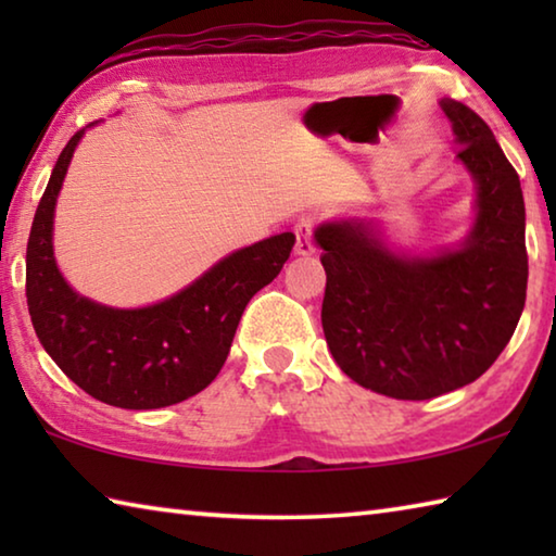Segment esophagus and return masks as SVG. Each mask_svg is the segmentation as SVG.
I'll return each mask as SVG.
<instances>
[{
	"instance_id": "1",
	"label": "esophagus",
	"mask_w": 556,
	"mask_h": 556,
	"mask_svg": "<svg viewBox=\"0 0 556 556\" xmlns=\"http://www.w3.org/2000/svg\"><path fill=\"white\" fill-rule=\"evenodd\" d=\"M312 232H314V223L308 220V218H301V220L294 225V238H296V242H294V255H301V257L314 255L316 248H314Z\"/></svg>"
}]
</instances>
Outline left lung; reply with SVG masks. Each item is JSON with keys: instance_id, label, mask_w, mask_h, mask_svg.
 Returning a JSON list of instances; mask_svg holds the SVG:
<instances>
[{"instance_id": "obj_1", "label": "left lung", "mask_w": 556, "mask_h": 556, "mask_svg": "<svg viewBox=\"0 0 556 556\" xmlns=\"http://www.w3.org/2000/svg\"><path fill=\"white\" fill-rule=\"evenodd\" d=\"M476 184V220L464 242L407 255L372 220H328L321 324L333 361L365 390L431 400L464 388L510 343L527 294L520 176L491 127L464 102H439Z\"/></svg>"}]
</instances>
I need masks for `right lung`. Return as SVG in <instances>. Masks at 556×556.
I'll return each instance as SVG.
<instances>
[{
  "instance_id": "obj_1",
  "label": "right lung",
  "mask_w": 556,
  "mask_h": 556,
  "mask_svg": "<svg viewBox=\"0 0 556 556\" xmlns=\"http://www.w3.org/2000/svg\"><path fill=\"white\" fill-rule=\"evenodd\" d=\"M86 129L65 144L31 223L26 304L34 331L53 363L90 397L122 409L168 407L215 380L244 306L279 275L296 238L279 232L232 252L152 306L112 308L78 294L55 265L53 213Z\"/></svg>"
}]
</instances>
